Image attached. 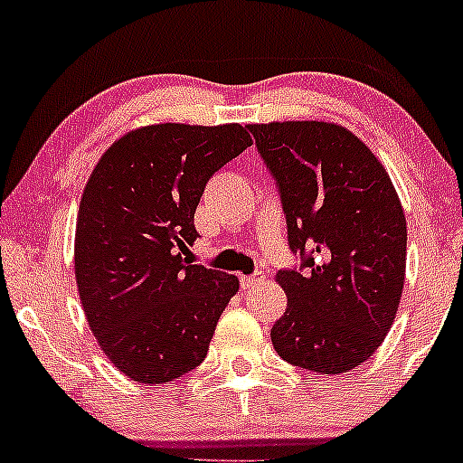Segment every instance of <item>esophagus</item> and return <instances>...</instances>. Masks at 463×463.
<instances>
[{
	"label": "esophagus",
	"mask_w": 463,
	"mask_h": 463,
	"mask_svg": "<svg viewBox=\"0 0 463 463\" xmlns=\"http://www.w3.org/2000/svg\"><path fill=\"white\" fill-rule=\"evenodd\" d=\"M264 282V273L262 271H256L253 275H247L245 279H242V288H253V287H258V284H262Z\"/></svg>",
	"instance_id": "esophagus-1"
}]
</instances>
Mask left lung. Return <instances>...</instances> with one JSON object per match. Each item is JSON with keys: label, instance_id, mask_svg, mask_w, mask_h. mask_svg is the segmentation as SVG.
I'll return each mask as SVG.
<instances>
[{"label": "left lung", "instance_id": "obj_1", "mask_svg": "<svg viewBox=\"0 0 463 463\" xmlns=\"http://www.w3.org/2000/svg\"><path fill=\"white\" fill-rule=\"evenodd\" d=\"M271 170L288 245L306 271L275 275L288 298L275 352L304 370L344 373L385 341L404 288L407 221L387 170L354 133L319 119L249 124Z\"/></svg>", "mask_w": 463, "mask_h": 463}]
</instances>
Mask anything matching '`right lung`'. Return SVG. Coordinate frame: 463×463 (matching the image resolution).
<instances>
[{
	"label": "right lung",
	"mask_w": 463,
	"mask_h": 463,
	"mask_svg": "<svg viewBox=\"0 0 463 463\" xmlns=\"http://www.w3.org/2000/svg\"><path fill=\"white\" fill-rule=\"evenodd\" d=\"M251 144L241 124H150L116 139L90 175L78 295L98 345L131 381L162 385L203 363L238 278L184 256L205 184Z\"/></svg>",
	"instance_id": "obj_1"
}]
</instances>
